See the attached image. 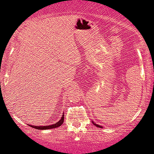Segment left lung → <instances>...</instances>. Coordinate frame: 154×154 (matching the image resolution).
Wrapping results in <instances>:
<instances>
[{
	"label": "left lung",
	"instance_id": "obj_1",
	"mask_svg": "<svg viewBox=\"0 0 154 154\" xmlns=\"http://www.w3.org/2000/svg\"><path fill=\"white\" fill-rule=\"evenodd\" d=\"M92 123H93V122H92ZM93 124H94V125H95V126H98V127H99V128H101V126H98V125H97V124H95V123H93Z\"/></svg>",
	"mask_w": 154,
	"mask_h": 154
}]
</instances>
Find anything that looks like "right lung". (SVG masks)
I'll return each mask as SVG.
<instances>
[{"instance_id":"add662e5","label":"right lung","mask_w":154,"mask_h":154,"mask_svg":"<svg viewBox=\"0 0 154 154\" xmlns=\"http://www.w3.org/2000/svg\"><path fill=\"white\" fill-rule=\"evenodd\" d=\"M64 122V113L62 115V117L61 118V120L59 121H58L57 123H55V124L53 125H50V126H31L32 128H34V129H40V130H42V129H55V128H57L59 126H60ZM30 126V125H29Z\"/></svg>"}]
</instances>
